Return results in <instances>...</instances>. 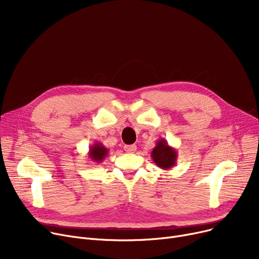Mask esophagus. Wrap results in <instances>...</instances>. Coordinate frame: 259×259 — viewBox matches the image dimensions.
<instances>
[{
	"mask_svg": "<svg viewBox=\"0 0 259 259\" xmlns=\"http://www.w3.org/2000/svg\"><path fill=\"white\" fill-rule=\"evenodd\" d=\"M124 149H125L126 152L133 153L135 150H137V146H135V145H126V146L124 147Z\"/></svg>",
	"mask_w": 259,
	"mask_h": 259,
	"instance_id": "34e87169",
	"label": "esophagus"
}]
</instances>
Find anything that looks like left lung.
Listing matches in <instances>:
<instances>
[{
	"label": "left lung",
	"instance_id": "left-lung-1",
	"mask_svg": "<svg viewBox=\"0 0 259 259\" xmlns=\"http://www.w3.org/2000/svg\"><path fill=\"white\" fill-rule=\"evenodd\" d=\"M151 157L157 167L162 170H169L176 164L178 152L174 148L169 146L165 139H160L156 142L155 147L151 151Z\"/></svg>",
	"mask_w": 259,
	"mask_h": 259
}]
</instances>
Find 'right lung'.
Masks as SVG:
<instances>
[{
    "instance_id": "right-lung-1",
    "label": "right lung",
    "mask_w": 259,
    "mask_h": 259,
    "mask_svg": "<svg viewBox=\"0 0 259 259\" xmlns=\"http://www.w3.org/2000/svg\"><path fill=\"white\" fill-rule=\"evenodd\" d=\"M108 149L102 143L98 142L90 146L88 156L91 161L95 162V164H99V162H102L103 159L108 155Z\"/></svg>"
}]
</instances>
